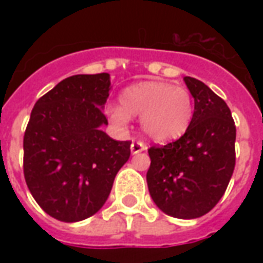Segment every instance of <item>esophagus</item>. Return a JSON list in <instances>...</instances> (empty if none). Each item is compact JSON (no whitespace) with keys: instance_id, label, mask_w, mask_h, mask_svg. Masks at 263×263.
<instances>
[{"instance_id":"esophagus-1","label":"esophagus","mask_w":263,"mask_h":263,"mask_svg":"<svg viewBox=\"0 0 263 263\" xmlns=\"http://www.w3.org/2000/svg\"><path fill=\"white\" fill-rule=\"evenodd\" d=\"M143 151H146V145L142 142H132L131 145V152L132 155H137V154H141Z\"/></svg>"}]
</instances>
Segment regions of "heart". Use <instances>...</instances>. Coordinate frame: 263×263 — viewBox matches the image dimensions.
<instances>
[{
    "label": "heart",
    "instance_id": "obj_1",
    "mask_svg": "<svg viewBox=\"0 0 263 263\" xmlns=\"http://www.w3.org/2000/svg\"><path fill=\"white\" fill-rule=\"evenodd\" d=\"M120 104H111L107 112L117 126L124 128L131 117H141V128L158 143L182 138L192 125L194 101L186 87L163 81H141L121 92Z\"/></svg>",
    "mask_w": 263,
    "mask_h": 263
}]
</instances>
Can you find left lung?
<instances>
[{
	"instance_id": "left-lung-1",
	"label": "left lung",
	"mask_w": 263,
	"mask_h": 263,
	"mask_svg": "<svg viewBox=\"0 0 263 263\" xmlns=\"http://www.w3.org/2000/svg\"><path fill=\"white\" fill-rule=\"evenodd\" d=\"M194 98L187 132L148 151L149 194L165 214L193 220L220 201L235 166V124L226 101L193 77L183 79Z\"/></svg>"
}]
</instances>
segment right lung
Segmentation results:
<instances>
[{
    "instance_id": "obj_1",
    "label": "right lung",
    "mask_w": 263,
    "mask_h": 263,
    "mask_svg": "<svg viewBox=\"0 0 263 263\" xmlns=\"http://www.w3.org/2000/svg\"><path fill=\"white\" fill-rule=\"evenodd\" d=\"M108 73L76 74L41 97L24 137V175L42 210L63 222L97 213L131 155L129 141L103 131Z\"/></svg>"
}]
</instances>
